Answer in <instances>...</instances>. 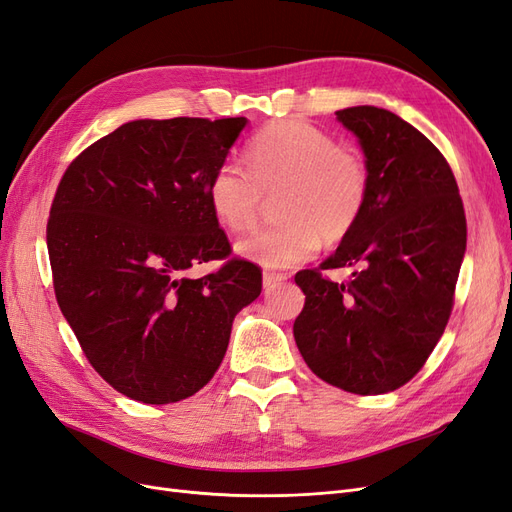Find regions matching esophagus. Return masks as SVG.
Instances as JSON below:
<instances>
[{"label":"esophagus","mask_w":512,"mask_h":512,"mask_svg":"<svg viewBox=\"0 0 512 512\" xmlns=\"http://www.w3.org/2000/svg\"><path fill=\"white\" fill-rule=\"evenodd\" d=\"M282 280H287V274H278V272H263V289L272 291L274 287H278Z\"/></svg>","instance_id":"34e87169"}]
</instances>
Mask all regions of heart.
I'll use <instances>...</instances> for the list:
<instances>
[{"mask_svg":"<svg viewBox=\"0 0 512 512\" xmlns=\"http://www.w3.org/2000/svg\"><path fill=\"white\" fill-rule=\"evenodd\" d=\"M246 168L223 160L208 181V202L232 232L257 223L266 196H280L287 223L236 244V253L266 270H287L312 259L323 240L337 244L354 230L369 196V170L329 132L282 120L259 130L246 147Z\"/></svg>","mask_w":512,"mask_h":512,"instance_id":"b5f03b06","label":"heart"}]
</instances>
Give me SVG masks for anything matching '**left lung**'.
<instances>
[{"label": "left lung", "mask_w": 512, "mask_h": 512, "mask_svg": "<svg viewBox=\"0 0 512 512\" xmlns=\"http://www.w3.org/2000/svg\"><path fill=\"white\" fill-rule=\"evenodd\" d=\"M358 139L369 196L354 230L320 270L356 268L348 285L318 270L295 276L306 304L295 344L306 365L352 394L407 384L441 339L466 251V217L447 160L388 109L335 111Z\"/></svg>", "instance_id": "1"}]
</instances>
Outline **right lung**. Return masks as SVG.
Returning a JSON list of instances; mask_svg holds the SVG:
<instances>
[{"label": "right lung", "mask_w": 512, "mask_h": 512, "mask_svg": "<svg viewBox=\"0 0 512 512\" xmlns=\"http://www.w3.org/2000/svg\"><path fill=\"white\" fill-rule=\"evenodd\" d=\"M246 118L132 120L75 158L48 219L54 293L103 380L132 401L168 405L219 369L236 314L261 293V272L225 259L230 242L208 181Z\"/></svg>", "instance_id": "right-lung-1"}]
</instances>
